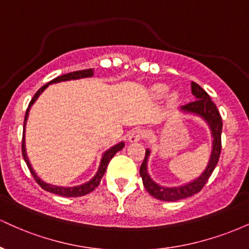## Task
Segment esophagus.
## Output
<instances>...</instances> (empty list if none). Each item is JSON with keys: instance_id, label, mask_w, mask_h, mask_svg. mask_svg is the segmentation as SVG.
<instances>
[{"instance_id": "esophagus-1", "label": "esophagus", "mask_w": 249, "mask_h": 249, "mask_svg": "<svg viewBox=\"0 0 249 249\" xmlns=\"http://www.w3.org/2000/svg\"><path fill=\"white\" fill-rule=\"evenodd\" d=\"M144 134L145 132L141 128H137V130H133L132 132H130L128 134V142H137L139 141H142L144 138Z\"/></svg>"}]
</instances>
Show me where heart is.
<instances>
[{"instance_id": "1", "label": "heart", "mask_w": 249, "mask_h": 249, "mask_svg": "<svg viewBox=\"0 0 249 249\" xmlns=\"http://www.w3.org/2000/svg\"><path fill=\"white\" fill-rule=\"evenodd\" d=\"M167 92V87L164 84H158L153 88V93L156 97H162Z\"/></svg>"}]
</instances>
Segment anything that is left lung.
<instances>
[{
	"instance_id": "1",
	"label": "left lung",
	"mask_w": 249,
	"mask_h": 249,
	"mask_svg": "<svg viewBox=\"0 0 249 249\" xmlns=\"http://www.w3.org/2000/svg\"><path fill=\"white\" fill-rule=\"evenodd\" d=\"M191 89H192V93L196 101L188 103V104L184 105V107H181L180 108L184 112H190L193 113V115L201 117L202 119H205L207 122L213 137L212 152H211L210 161H208L205 171L200 174V177H198L196 180H193L192 182L179 187H162L159 186L158 184H156L151 179V177L148 176L147 159L148 156H150V150H146L145 158L142 160L139 173H141L145 190L151 196H154V198L162 200V201H177V200L188 198V196H192L196 193L200 192L202 190V187L206 185L207 180L210 179L211 174H212L214 168H215L216 164L219 161L220 153H221L222 119L218 108H216V105L214 104L211 97L208 96V93L199 84L192 82L191 83Z\"/></svg>"
}]
</instances>
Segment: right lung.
Instances as JSON below:
<instances>
[{
  "label": "right lung",
  "mask_w": 249,
  "mask_h": 249,
  "mask_svg": "<svg viewBox=\"0 0 249 249\" xmlns=\"http://www.w3.org/2000/svg\"><path fill=\"white\" fill-rule=\"evenodd\" d=\"M93 75V70L92 69H87V70H79V71H73V72H69V73H65V75H62V76H58L56 77L55 79H53V81H50L48 84L43 85V87L39 89L38 91L35 93V96L33 97V99H31L30 103H29V107L27 108V112H25V116H24V125H23V138H22V156H23V159L24 161L27 162L28 167H29L30 170V173L31 176L34 177V179L36 180L37 184L41 186L43 190L48 191V192H51L53 194H58V196H69V198H75V196H85V194H89L90 192H92L95 188L98 186L99 182H101V179L103 178V176H104L105 171H107V167L108 165V162H110L111 159L113 158V156L118 152V151H121L123 147H124V142H119V144L115 145L113 147H111L110 150H107V152L103 154V158L101 160V165H99V168L98 171H97L96 176L93 177L92 179L90 180V181L85 182V184L81 185V186H75V187H59V186H53V185H49L47 184V182L42 181L41 179L38 178V177L36 176V173L34 172L33 167H31L30 162H29V159H28L27 157V152H25V142H24V130H25V122H27L28 119V115H29V110H30V107L31 105L35 103V101L37 98H38V96L41 95V93L44 91V89L48 87L49 84H53V83H58V82H63V81H70V79H78V78H85V77H91Z\"/></svg>",
  "instance_id": "obj_1"
}]
</instances>
